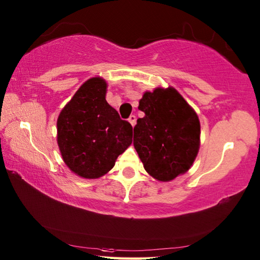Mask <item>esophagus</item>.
I'll return each instance as SVG.
<instances>
[{"label": "esophagus", "mask_w": 260, "mask_h": 260, "mask_svg": "<svg viewBox=\"0 0 260 260\" xmlns=\"http://www.w3.org/2000/svg\"><path fill=\"white\" fill-rule=\"evenodd\" d=\"M128 121L131 122L132 126H135V124H136V117L134 115H131L129 118H128Z\"/></svg>", "instance_id": "esophagus-1"}]
</instances>
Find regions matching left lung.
I'll return each mask as SVG.
<instances>
[{
  "label": "left lung",
  "mask_w": 260,
  "mask_h": 260,
  "mask_svg": "<svg viewBox=\"0 0 260 260\" xmlns=\"http://www.w3.org/2000/svg\"><path fill=\"white\" fill-rule=\"evenodd\" d=\"M134 127V146L151 176L168 182L187 172L199 151L200 121L175 88L145 92Z\"/></svg>",
  "instance_id": "obj_1"
}]
</instances>
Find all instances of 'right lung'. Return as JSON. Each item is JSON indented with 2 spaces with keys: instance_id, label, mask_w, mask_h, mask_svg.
Returning a JSON list of instances; mask_svg holds the SVG:
<instances>
[{
  "instance_id": "1",
  "label": "right lung",
  "mask_w": 260,
  "mask_h": 260,
  "mask_svg": "<svg viewBox=\"0 0 260 260\" xmlns=\"http://www.w3.org/2000/svg\"><path fill=\"white\" fill-rule=\"evenodd\" d=\"M106 92L105 79H88L60 112L56 122L63 161L84 178L105 175L132 143L133 127L107 102Z\"/></svg>"
}]
</instances>
